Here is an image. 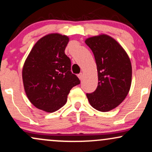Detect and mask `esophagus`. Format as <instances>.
<instances>
[{
    "instance_id": "esophagus-1",
    "label": "esophagus",
    "mask_w": 152,
    "mask_h": 152,
    "mask_svg": "<svg viewBox=\"0 0 152 152\" xmlns=\"http://www.w3.org/2000/svg\"><path fill=\"white\" fill-rule=\"evenodd\" d=\"M78 77L79 78L80 80H82V79H83V74H82V73H81V74H79L78 75Z\"/></svg>"
}]
</instances>
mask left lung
<instances>
[{"label": "left lung", "instance_id": "8db88e82", "mask_svg": "<svg viewBox=\"0 0 152 152\" xmlns=\"http://www.w3.org/2000/svg\"><path fill=\"white\" fill-rule=\"evenodd\" d=\"M91 49L98 71V86L86 94L91 106L106 112L115 109L124 100L132 84V68L126 52L108 35L90 37L85 41Z\"/></svg>", "mask_w": 152, "mask_h": 152}]
</instances>
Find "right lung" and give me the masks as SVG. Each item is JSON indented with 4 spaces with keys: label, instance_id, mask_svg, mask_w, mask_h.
<instances>
[{
    "label": "right lung",
    "instance_id": "add662e5",
    "mask_svg": "<svg viewBox=\"0 0 152 152\" xmlns=\"http://www.w3.org/2000/svg\"><path fill=\"white\" fill-rule=\"evenodd\" d=\"M68 36L50 34L36 42L22 71L28 99L38 109L52 113L65 105L67 96L80 80L71 71V60L65 54Z\"/></svg>",
    "mask_w": 152,
    "mask_h": 152
}]
</instances>
